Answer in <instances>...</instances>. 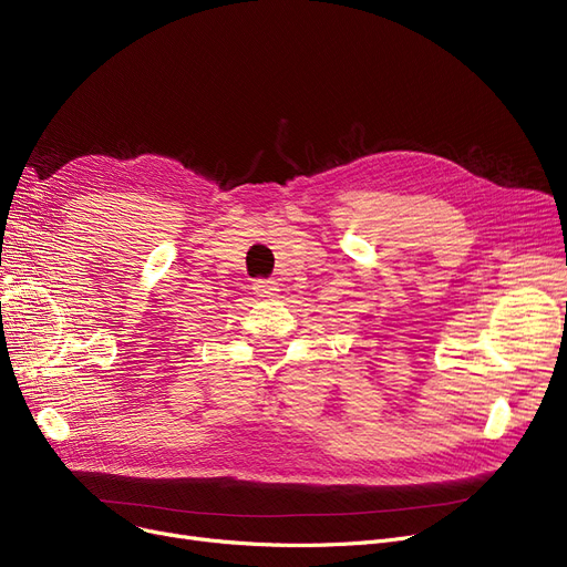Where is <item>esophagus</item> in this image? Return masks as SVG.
<instances>
[{
    "label": "esophagus",
    "instance_id": "esophagus-1",
    "mask_svg": "<svg viewBox=\"0 0 567 567\" xmlns=\"http://www.w3.org/2000/svg\"><path fill=\"white\" fill-rule=\"evenodd\" d=\"M252 289L257 296H261V299H274L278 291V282L276 280H255Z\"/></svg>",
    "mask_w": 567,
    "mask_h": 567
}]
</instances>
